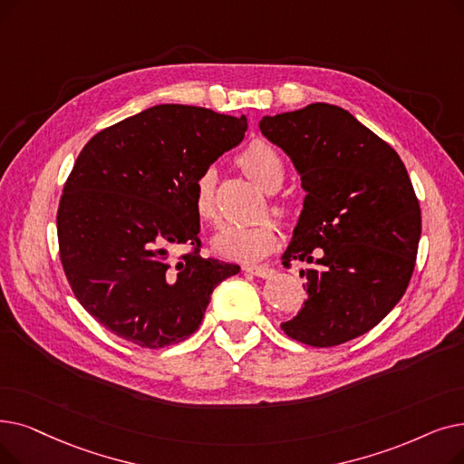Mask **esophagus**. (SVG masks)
Instances as JSON below:
<instances>
[{
  "instance_id": "34e87169",
  "label": "esophagus",
  "mask_w": 464,
  "mask_h": 464,
  "mask_svg": "<svg viewBox=\"0 0 464 464\" xmlns=\"http://www.w3.org/2000/svg\"><path fill=\"white\" fill-rule=\"evenodd\" d=\"M245 271L259 278H271L275 275V269H271L269 266H246Z\"/></svg>"
}]
</instances>
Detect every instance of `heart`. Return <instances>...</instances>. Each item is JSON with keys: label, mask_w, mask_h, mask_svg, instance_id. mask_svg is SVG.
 I'll return each mask as SVG.
<instances>
[{"label": "heart", "mask_w": 464, "mask_h": 464, "mask_svg": "<svg viewBox=\"0 0 464 464\" xmlns=\"http://www.w3.org/2000/svg\"><path fill=\"white\" fill-rule=\"evenodd\" d=\"M240 167L266 191L278 188L285 178V165L280 155L264 142H254L240 155ZM216 179L218 172L214 167H207L195 178L193 184V208L200 221L216 224L218 203H216ZM278 227L271 219H259L252 224H229L221 227L212 238L214 250L226 259L245 261L252 264L266 257L276 245Z\"/></svg>", "instance_id": "1"}]
</instances>
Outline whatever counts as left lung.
Wrapping results in <instances>:
<instances>
[{"label":"left lung","instance_id":"8db88e82","mask_svg":"<svg viewBox=\"0 0 464 464\" xmlns=\"http://www.w3.org/2000/svg\"><path fill=\"white\" fill-rule=\"evenodd\" d=\"M259 130L285 151L305 191L282 264L307 266V299L280 328L311 347L364 335L404 295L420 208L398 153L347 110L316 102L266 115Z\"/></svg>","mask_w":464,"mask_h":464}]
</instances>
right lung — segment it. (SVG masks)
<instances>
[{
	"mask_svg": "<svg viewBox=\"0 0 464 464\" xmlns=\"http://www.w3.org/2000/svg\"><path fill=\"white\" fill-rule=\"evenodd\" d=\"M246 115L160 104L94 134L60 197L56 229L70 286L111 334L148 349L191 335L238 266L198 254L195 178L243 142ZM189 244L194 252L172 260Z\"/></svg>",
	"mask_w": 464,
	"mask_h": 464,
	"instance_id": "right-lung-1",
	"label": "right lung"
}]
</instances>
